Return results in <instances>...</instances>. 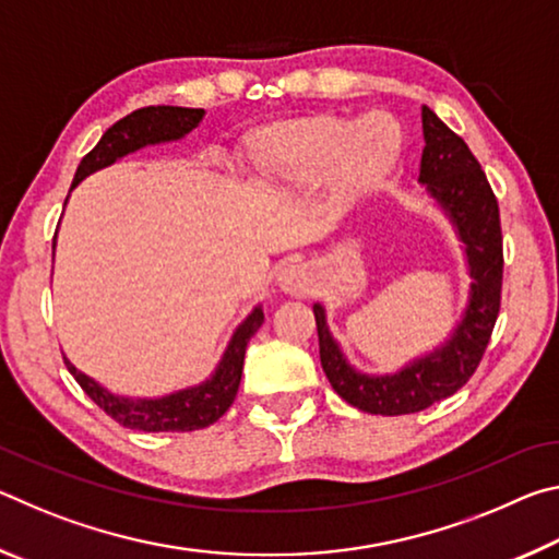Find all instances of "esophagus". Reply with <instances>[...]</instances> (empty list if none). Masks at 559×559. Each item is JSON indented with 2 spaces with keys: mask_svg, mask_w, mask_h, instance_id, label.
<instances>
[{
  "mask_svg": "<svg viewBox=\"0 0 559 559\" xmlns=\"http://www.w3.org/2000/svg\"><path fill=\"white\" fill-rule=\"evenodd\" d=\"M278 288L296 298L308 296V293H313L316 288L313 271H310L306 263H288V266H283L278 273Z\"/></svg>",
  "mask_w": 559,
  "mask_h": 559,
  "instance_id": "1",
  "label": "esophagus"
}]
</instances>
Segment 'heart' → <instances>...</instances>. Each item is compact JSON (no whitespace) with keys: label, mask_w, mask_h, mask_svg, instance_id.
<instances>
[{"label":"heart","mask_w":559,"mask_h":559,"mask_svg":"<svg viewBox=\"0 0 559 559\" xmlns=\"http://www.w3.org/2000/svg\"><path fill=\"white\" fill-rule=\"evenodd\" d=\"M246 159L253 185L302 189L320 179L313 219L335 226L380 189L400 165L402 128L386 112L359 120L337 112L266 122L246 135Z\"/></svg>","instance_id":"heart-1"}]
</instances>
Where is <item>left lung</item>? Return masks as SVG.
Here are the masks:
<instances>
[{
	"mask_svg": "<svg viewBox=\"0 0 559 559\" xmlns=\"http://www.w3.org/2000/svg\"><path fill=\"white\" fill-rule=\"evenodd\" d=\"M421 128L419 185L459 236L471 283L447 337L384 374L362 372L349 362L330 333L325 306L313 302L323 372L347 404L367 414H414L461 390L484 357L500 308L503 239L493 189L468 145L427 106L421 108Z\"/></svg>",
	"mask_w": 559,
	"mask_h": 559,
	"instance_id": "obj_1",
	"label": "left lung"
}]
</instances>
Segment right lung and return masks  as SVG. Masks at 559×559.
<instances>
[{"instance_id": "add662e5", "label": "right lung", "mask_w": 559, "mask_h": 559, "mask_svg": "<svg viewBox=\"0 0 559 559\" xmlns=\"http://www.w3.org/2000/svg\"><path fill=\"white\" fill-rule=\"evenodd\" d=\"M204 116L206 112L202 108L179 106H147L130 112V116L118 120L116 126L103 132L98 145L81 159L71 189L79 187L83 179L98 173V169L116 165L118 159L138 153V150L177 143V140L187 138L189 132L200 126ZM261 323L263 308L259 302V306H253L251 313L236 325L229 343H226L219 357V362H216L214 372L206 377V380L163 396L116 394L110 392L108 386L93 380L86 372H81L79 367H73L71 359L66 355L63 362L75 377V382L81 384V390L86 392L103 412L112 416L118 424H122V427L140 431H194L210 427V424H214L231 406L236 392H239L246 345H249V340L261 328Z\"/></svg>"}]
</instances>
